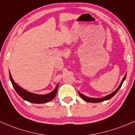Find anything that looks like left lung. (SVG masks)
Segmentation results:
<instances>
[{
    "mask_svg": "<svg viewBox=\"0 0 135 135\" xmlns=\"http://www.w3.org/2000/svg\"><path fill=\"white\" fill-rule=\"evenodd\" d=\"M126 74L124 76L123 79H122V81H121V83L120 84V85H119V87H117V89L115 90H114V91H113V92H112L111 94H108V95H107V96L103 97V98H90V97H87V96H85V95L82 94L81 93H80V92H78V93H79V95L80 96V97H81V98H82L83 99H84V100L85 101H87V102H89V103H99V102H101V101L108 100V99H111V98H112V97L114 96L115 94L117 92H118V90H119V89H120L121 86H122V83L124 82V81L125 79H126Z\"/></svg>",
    "mask_w": 135,
    "mask_h": 135,
    "instance_id": "obj_1",
    "label": "left lung"
}]
</instances>
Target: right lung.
I'll return each mask as SVG.
<instances>
[{"instance_id":"add662e5","label":"right lung","mask_w":135,"mask_h":135,"mask_svg":"<svg viewBox=\"0 0 135 135\" xmlns=\"http://www.w3.org/2000/svg\"><path fill=\"white\" fill-rule=\"evenodd\" d=\"M9 78L13 87H14L16 92L18 93V94L22 99H23L24 100L28 101V102L30 103L37 104L45 103H47L48 101H50L52 100V99L55 97L56 94H57L59 84L57 85V86H56L53 91L47 94H34L32 93V92L27 91V90L23 89V88L20 87L18 85H17L16 83L15 82L13 78H12L10 72Z\"/></svg>"}]
</instances>
